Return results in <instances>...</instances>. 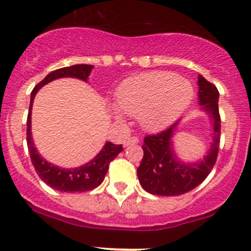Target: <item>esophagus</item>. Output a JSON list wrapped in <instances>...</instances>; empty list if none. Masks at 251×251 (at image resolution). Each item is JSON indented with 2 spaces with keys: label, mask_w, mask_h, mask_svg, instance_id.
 <instances>
[{
  "label": "esophagus",
  "mask_w": 251,
  "mask_h": 251,
  "mask_svg": "<svg viewBox=\"0 0 251 251\" xmlns=\"http://www.w3.org/2000/svg\"><path fill=\"white\" fill-rule=\"evenodd\" d=\"M139 143V138L138 137H129L124 142V146H129V145H134V144H138Z\"/></svg>",
  "instance_id": "1"
}]
</instances>
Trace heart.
Segmentation results:
<instances>
[{
    "instance_id": "b5f03b06",
    "label": "heart",
    "mask_w": 251,
    "mask_h": 251,
    "mask_svg": "<svg viewBox=\"0 0 251 251\" xmlns=\"http://www.w3.org/2000/svg\"><path fill=\"white\" fill-rule=\"evenodd\" d=\"M194 93L189 80L170 72H153L125 80L117 91L116 103L124 113L139 118L143 127L157 131L188 108Z\"/></svg>"
}]
</instances>
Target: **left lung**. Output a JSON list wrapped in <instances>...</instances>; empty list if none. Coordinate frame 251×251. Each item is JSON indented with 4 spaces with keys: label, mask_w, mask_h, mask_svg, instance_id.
<instances>
[{
    "label": "left lung",
    "mask_w": 251,
    "mask_h": 251,
    "mask_svg": "<svg viewBox=\"0 0 251 251\" xmlns=\"http://www.w3.org/2000/svg\"><path fill=\"white\" fill-rule=\"evenodd\" d=\"M198 99L214 124V139L204 159L196 164L180 163L172 149V135L178 122L157 134L144 138V157L137 170L145 191L157 196H178L191 191L208 177L217 160L221 140V116L218 111V89L198 75Z\"/></svg>",
    "instance_id": "obj_1"
}]
</instances>
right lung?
Segmentation results:
<instances>
[{"instance_id":"add662e5","label":"right lung","mask_w":251,"mask_h":251,"mask_svg":"<svg viewBox=\"0 0 251 251\" xmlns=\"http://www.w3.org/2000/svg\"><path fill=\"white\" fill-rule=\"evenodd\" d=\"M92 70H93L92 65H74L71 67L60 68V70L51 72L41 82L37 83L30 94L29 113L27 118V145L31 163L35 168L36 174L47 185L62 192H85L99 186L102 183L105 175L107 174L109 163L123 151V146L107 142L96 158H93L85 165L75 169H62L53 165L46 162L34 146L30 131L31 106H33L34 98L37 91L46 83L60 79V77H76V79L87 81V77Z\"/></svg>"}]
</instances>
